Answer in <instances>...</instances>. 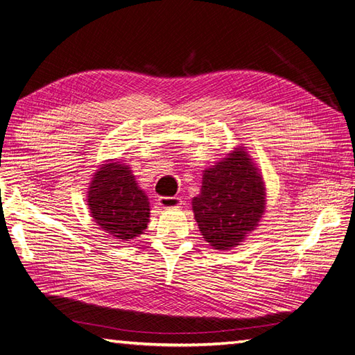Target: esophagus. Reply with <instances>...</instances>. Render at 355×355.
Instances as JSON below:
<instances>
[{"instance_id": "1", "label": "esophagus", "mask_w": 355, "mask_h": 355, "mask_svg": "<svg viewBox=\"0 0 355 355\" xmlns=\"http://www.w3.org/2000/svg\"><path fill=\"white\" fill-rule=\"evenodd\" d=\"M183 201L180 196H162L159 198V205L163 208H178Z\"/></svg>"}]
</instances>
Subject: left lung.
Wrapping results in <instances>:
<instances>
[{"mask_svg": "<svg viewBox=\"0 0 355 355\" xmlns=\"http://www.w3.org/2000/svg\"><path fill=\"white\" fill-rule=\"evenodd\" d=\"M264 181L243 148L204 172L193 213L205 241L228 250L255 230L266 207Z\"/></svg>", "mask_w": 355, "mask_h": 355, "instance_id": "8db88e82", "label": "left lung"}]
</instances>
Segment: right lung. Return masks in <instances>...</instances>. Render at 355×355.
Listing matches in <instances>:
<instances>
[{
	"instance_id": "obj_1",
	"label": "right lung",
	"mask_w": 355,
	"mask_h": 355,
	"mask_svg": "<svg viewBox=\"0 0 355 355\" xmlns=\"http://www.w3.org/2000/svg\"><path fill=\"white\" fill-rule=\"evenodd\" d=\"M91 217L114 239L129 241L147 228L148 198L138 187L135 175L120 162L100 168L88 192Z\"/></svg>"
}]
</instances>
